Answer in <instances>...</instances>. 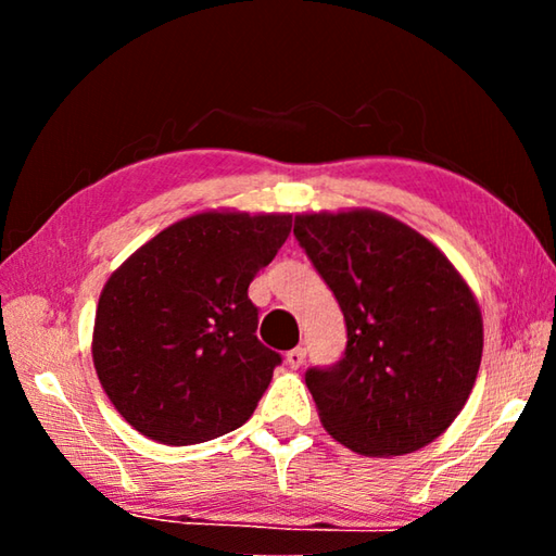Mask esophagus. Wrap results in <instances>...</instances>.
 <instances>
[{
    "label": "esophagus",
    "instance_id": "obj_1",
    "mask_svg": "<svg viewBox=\"0 0 556 556\" xmlns=\"http://www.w3.org/2000/svg\"><path fill=\"white\" fill-rule=\"evenodd\" d=\"M304 361H306V348H291V351L287 353V365H289L291 370L301 368V365H304Z\"/></svg>",
    "mask_w": 556,
    "mask_h": 556
}]
</instances>
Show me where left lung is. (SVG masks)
Returning a JSON list of instances; mask_svg holds the SVG:
<instances>
[{
	"label": "left lung",
	"instance_id": "obj_1",
	"mask_svg": "<svg viewBox=\"0 0 556 556\" xmlns=\"http://www.w3.org/2000/svg\"><path fill=\"white\" fill-rule=\"evenodd\" d=\"M294 235L348 328L341 361L306 372L324 429L363 456L425 448L464 409L481 368L473 291L434 242L388 213H299Z\"/></svg>",
	"mask_w": 556,
	"mask_h": 556
}]
</instances>
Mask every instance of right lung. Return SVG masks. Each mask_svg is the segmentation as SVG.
<instances>
[{
	"label": "right lung",
	"instance_id": "add662e5",
	"mask_svg": "<svg viewBox=\"0 0 556 556\" xmlns=\"http://www.w3.org/2000/svg\"><path fill=\"white\" fill-rule=\"evenodd\" d=\"M289 232L291 213L201 211L112 271L98 301L92 365L139 434L191 446L252 417L281 357L257 341L248 287Z\"/></svg>",
	"mask_w": 556,
	"mask_h": 556
}]
</instances>
